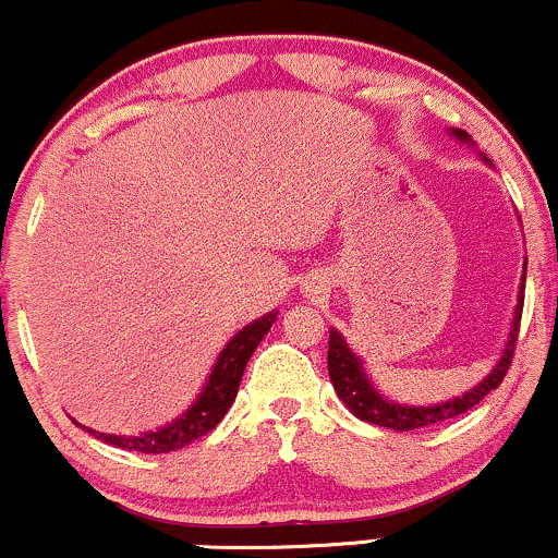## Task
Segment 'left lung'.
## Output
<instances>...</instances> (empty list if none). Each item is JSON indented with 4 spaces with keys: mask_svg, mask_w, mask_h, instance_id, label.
Segmentation results:
<instances>
[{
    "mask_svg": "<svg viewBox=\"0 0 558 558\" xmlns=\"http://www.w3.org/2000/svg\"><path fill=\"white\" fill-rule=\"evenodd\" d=\"M452 135L458 137V141L471 143V135L463 133V130H452ZM484 161H487V157H484ZM521 308H524V277H521V292H519L517 311H513V325H511V332H508V343L506 349H502L500 362L493 367V373L484 377L478 386H473L471 391H465L463 397H454L449 401H441V404H430V407L397 404V401L383 397V393L373 386V380H369L367 373H364L362 359L349 349L343 335H340L338 329H329L327 369H329V377H332L335 393H338L340 401L349 407L359 421L383 425V428H393V430H415V428H425V425H434V423L449 421V417L463 415V412H469L471 407H476L478 401L487 397L489 391H495V388L502 383V377H506L508 367H511L513 349H517Z\"/></svg>",
    "mask_w": 558,
    "mask_h": 558,
    "instance_id": "8db88e82",
    "label": "left lung"
}]
</instances>
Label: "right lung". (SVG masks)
<instances>
[{"instance_id": "right-lung-1", "label": "right lung", "mask_w": 558, "mask_h": 558, "mask_svg": "<svg viewBox=\"0 0 558 558\" xmlns=\"http://www.w3.org/2000/svg\"><path fill=\"white\" fill-rule=\"evenodd\" d=\"M274 322H277V311L260 316V319L250 322L247 327L239 329L236 335L229 340L223 351H220L218 362H215L209 380L202 388L199 399L183 412L181 417H175L172 423L161 425L157 430H148L141 436H117V434H100V430L87 428L95 439L106 441L119 449H128V452H143V454H161L172 452V449H183L191 441L202 439L209 434L220 421L226 417L229 407L233 404L239 391V383H242L244 367H247L250 356H253L257 343L268 335Z\"/></svg>"}]
</instances>
